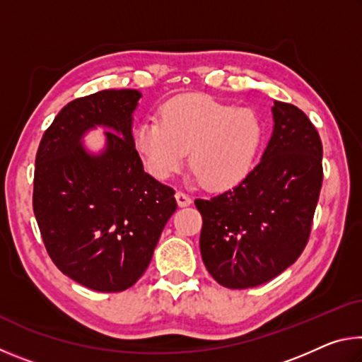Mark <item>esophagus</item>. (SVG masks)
<instances>
[{"label": "esophagus", "instance_id": "1", "mask_svg": "<svg viewBox=\"0 0 362 362\" xmlns=\"http://www.w3.org/2000/svg\"><path fill=\"white\" fill-rule=\"evenodd\" d=\"M175 199H177V204H179L180 207H185V206L192 204V198H189V196L187 193H183V192H177Z\"/></svg>", "mask_w": 362, "mask_h": 362}]
</instances>
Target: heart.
Returning <instances> with one entry per match:
<instances>
[{
  "mask_svg": "<svg viewBox=\"0 0 362 362\" xmlns=\"http://www.w3.org/2000/svg\"><path fill=\"white\" fill-rule=\"evenodd\" d=\"M260 142L262 122L252 110L207 95L175 97L163 107L161 119H145L134 136L146 169L158 179L179 173L189 151L192 173L216 192L249 174Z\"/></svg>",
  "mask_w": 362,
  "mask_h": 362,
  "instance_id": "heart-1",
  "label": "heart"
}]
</instances>
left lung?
<instances>
[{
	"label": "left lung",
	"instance_id": "8db88e82",
	"mask_svg": "<svg viewBox=\"0 0 362 362\" xmlns=\"http://www.w3.org/2000/svg\"><path fill=\"white\" fill-rule=\"evenodd\" d=\"M262 161L235 188L194 199L199 249L211 276L228 289L268 283L308 243L322 185V144L302 110L274 100Z\"/></svg>",
	"mask_w": 362,
	"mask_h": 362
}]
</instances>
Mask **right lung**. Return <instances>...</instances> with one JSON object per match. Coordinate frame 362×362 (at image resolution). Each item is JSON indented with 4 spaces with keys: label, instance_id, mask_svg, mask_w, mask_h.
<instances>
[{
    "label": "right lung",
    "instance_id": "obj_1",
    "mask_svg": "<svg viewBox=\"0 0 362 362\" xmlns=\"http://www.w3.org/2000/svg\"><path fill=\"white\" fill-rule=\"evenodd\" d=\"M140 97L136 89H107L71 100L36 151L33 212L42 243L60 272L93 291L136 284L177 209L174 188L145 173L134 145ZM95 125L110 129L100 156L81 145Z\"/></svg>",
    "mask_w": 362,
    "mask_h": 362
}]
</instances>
